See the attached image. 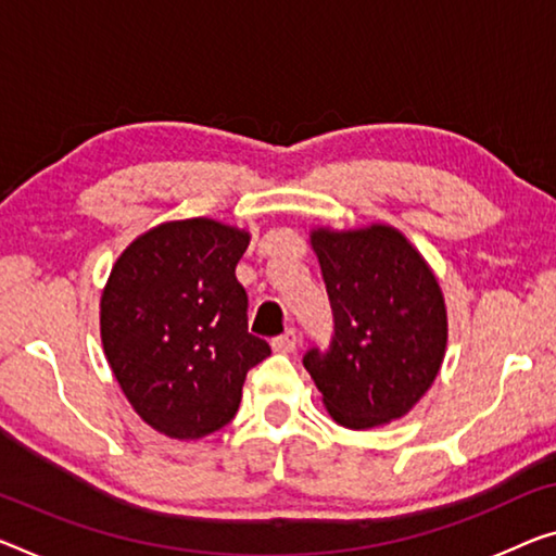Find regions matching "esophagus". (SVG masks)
Wrapping results in <instances>:
<instances>
[{
  "label": "esophagus",
  "instance_id": "esophagus-1",
  "mask_svg": "<svg viewBox=\"0 0 556 556\" xmlns=\"http://www.w3.org/2000/svg\"><path fill=\"white\" fill-rule=\"evenodd\" d=\"M295 343H298V332L290 328V330H286L283 336H278V338H273V343H270V348L276 350V353H293L295 350Z\"/></svg>",
  "mask_w": 556,
  "mask_h": 556
}]
</instances>
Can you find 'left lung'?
Returning a JSON list of instances; mask_svg holds the SVG:
<instances>
[{
    "label": "left lung",
    "instance_id": "left-lung-1",
    "mask_svg": "<svg viewBox=\"0 0 556 556\" xmlns=\"http://www.w3.org/2000/svg\"><path fill=\"white\" fill-rule=\"evenodd\" d=\"M336 332L303 357L323 405L348 430L407 415L438 378L447 307L438 276L403 230L388 224L311 230Z\"/></svg>",
    "mask_w": 556,
    "mask_h": 556
}]
</instances>
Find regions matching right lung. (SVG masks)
<instances>
[{
    "label": "right lung",
    "instance_id": "right-lung-1",
    "mask_svg": "<svg viewBox=\"0 0 556 556\" xmlns=\"http://www.w3.org/2000/svg\"><path fill=\"white\" fill-rule=\"evenodd\" d=\"M245 228L166 220L126 245L101 290V345L136 415L170 440H201L233 420L245 372L266 361L249 332L236 266Z\"/></svg>",
    "mask_w": 556,
    "mask_h": 556
}]
</instances>
